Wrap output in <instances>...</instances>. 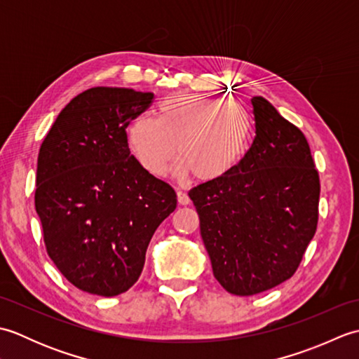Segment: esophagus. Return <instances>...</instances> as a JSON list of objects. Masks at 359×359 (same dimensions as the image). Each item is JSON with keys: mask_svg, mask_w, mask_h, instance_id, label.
Returning a JSON list of instances; mask_svg holds the SVG:
<instances>
[{"mask_svg": "<svg viewBox=\"0 0 359 359\" xmlns=\"http://www.w3.org/2000/svg\"><path fill=\"white\" fill-rule=\"evenodd\" d=\"M177 201H179L180 205H188L189 202H191V201H189V196L184 191H177Z\"/></svg>", "mask_w": 359, "mask_h": 359, "instance_id": "esophagus-1", "label": "esophagus"}]
</instances>
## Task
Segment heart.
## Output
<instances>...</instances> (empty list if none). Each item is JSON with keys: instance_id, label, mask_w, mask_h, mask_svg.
Wrapping results in <instances>:
<instances>
[{"instance_id": "b5f03b06", "label": "heart", "mask_w": 359, "mask_h": 359, "mask_svg": "<svg viewBox=\"0 0 359 359\" xmlns=\"http://www.w3.org/2000/svg\"><path fill=\"white\" fill-rule=\"evenodd\" d=\"M251 133V117L241 103L175 93L160 100L157 118L139 116L129 123L128 144L151 175H165L179 152L175 177L194 174L202 182H212L239 165Z\"/></svg>"}]
</instances>
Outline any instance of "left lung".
<instances>
[{"label":"left lung","mask_w":359,"mask_h":359,"mask_svg":"<svg viewBox=\"0 0 359 359\" xmlns=\"http://www.w3.org/2000/svg\"><path fill=\"white\" fill-rule=\"evenodd\" d=\"M251 104L256 137L247 154L188 193L212 274L238 296L292 278L318 225L319 177L306 135L264 97Z\"/></svg>","instance_id":"obj_1"}]
</instances>
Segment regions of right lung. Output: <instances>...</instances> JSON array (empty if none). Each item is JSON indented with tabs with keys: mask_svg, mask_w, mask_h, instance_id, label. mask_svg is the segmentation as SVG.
I'll return each instance as SVG.
<instances>
[{
	"mask_svg": "<svg viewBox=\"0 0 359 359\" xmlns=\"http://www.w3.org/2000/svg\"><path fill=\"white\" fill-rule=\"evenodd\" d=\"M154 94L93 88L53 121L36 165L35 210L46 250L83 292L117 296L144 265L157 226L177 207L174 189L131 156L126 128Z\"/></svg>",
	"mask_w": 359,
	"mask_h": 359,
	"instance_id": "obj_1",
	"label": "right lung"
}]
</instances>
